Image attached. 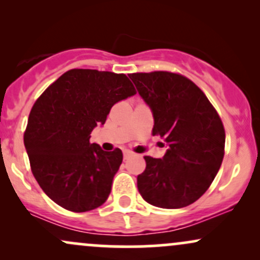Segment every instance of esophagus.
Returning <instances> with one entry per match:
<instances>
[{
	"mask_svg": "<svg viewBox=\"0 0 260 260\" xmlns=\"http://www.w3.org/2000/svg\"><path fill=\"white\" fill-rule=\"evenodd\" d=\"M131 155H132V153H131L129 150H123V157H124V159H127V157H129Z\"/></svg>",
	"mask_w": 260,
	"mask_h": 260,
	"instance_id": "1",
	"label": "esophagus"
}]
</instances>
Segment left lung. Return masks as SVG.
<instances>
[{
	"label": "left lung",
	"instance_id": "1",
	"mask_svg": "<svg viewBox=\"0 0 260 260\" xmlns=\"http://www.w3.org/2000/svg\"><path fill=\"white\" fill-rule=\"evenodd\" d=\"M129 78L154 116L153 136L169 144L162 159L144 156L137 177L145 202L157 208H184L207 192L221 166L225 129L215 107L187 77L155 71Z\"/></svg>",
	"mask_w": 260,
	"mask_h": 260
}]
</instances>
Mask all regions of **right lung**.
I'll return each mask as SVG.
<instances>
[{"label": "right lung", "mask_w": 260, "mask_h": 260, "mask_svg": "<svg viewBox=\"0 0 260 260\" xmlns=\"http://www.w3.org/2000/svg\"><path fill=\"white\" fill-rule=\"evenodd\" d=\"M134 94L126 74L74 68L35 101L24 145L35 180L59 207L84 213L109 198L123 155L91 144L90 133L116 103Z\"/></svg>", "instance_id": "add662e5"}]
</instances>
